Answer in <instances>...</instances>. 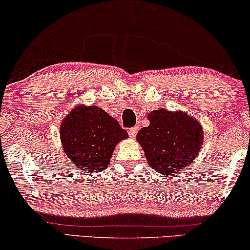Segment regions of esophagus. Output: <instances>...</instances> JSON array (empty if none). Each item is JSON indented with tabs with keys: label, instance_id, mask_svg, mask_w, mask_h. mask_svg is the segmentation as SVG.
<instances>
[{
	"label": "esophagus",
	"instance_id": "esophagus-1",
	"mask_svg": "<svg viewBox=\"0 0 250 250\" xmlns=\"http://www.w3.org/2000/svg\"><path fill=\"white\" fill-rule=\"evenodd\" d=\"M138 130H139V126L138 125H135V126H132V128H130L128 130V133H129L130 138H135V137L137 136V132H138Z\"/></svg>",
	"mask_w": 250,
	"mask_h": 250
}]
</instances>
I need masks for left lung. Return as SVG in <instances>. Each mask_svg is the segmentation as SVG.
Wrapping results in <instances>:
<instances>
[{
    "instance_id": "1",
    "label": "left lung",
    "mask_w": 250,
    "mask_h": 250,
    "mask_svg": "<svg viewBox=\"0 0 250 250\" xmlns=\"http://www.w3.org/2000/svg\"><path fill=\"white\" fill-rule=\"evenodd\" d=\"M147 119L149 125L140 129L136 138L150 167L171 177L195 162L204 140L198 120L184 111L165 108L152 111Z\"/></svg>"
}]
</instances>
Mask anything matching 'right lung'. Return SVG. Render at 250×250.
<instances>
[{
	"instance_id": "obj_1",
	"label": "right lung",
	"mask_w": 250,
	"mask_h": 250,
	"mask_svg": "<svg viewBox=\"0 0 250 250\" xmlns=\"http://www.w3.org/2000/svg\"><path fill=\"white\" fill-rule=\"evenodd\" d=\"M128 138L119 122L95 105H76L60 125L62 149L85 172H102L110 165L115 146Z\"/></svg>"
}]
</instances>
